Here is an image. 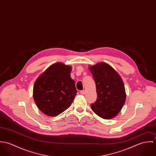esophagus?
<instances>
[{"label":"esophagus","mask_w":156,"mask_h":156,"mask_svg":"<svg viewBox=\"0 0 156 156\" xmlns=\"http://www.w3.org/2000/svg\"><path fill=\"white\" fill-rule=\"evenodd\" d=\"M80 94L82 95H85L86 94V90H81L80 91Z\"/></svg>","instance_id":"34e87169"}]
</instances>
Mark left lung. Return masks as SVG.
I'll return each mask as SVG.
<instances>
[{"label":"left lung","instance_id":"8db88e82","mask_svg":"<svg viewBox=\"0 0 156 156\" xmlns=\"http://www.w3.org/2000/svg\"><path fill=\"white\" fill-rule=\"evenodd\" d=\"M96 85L97 99L91 105L93 112L100 117L109 119L122 109L126 93L122 78L109 64L100 62L89 66Z\"/></svg>","mask_w":156,"mask_h":156}]
</instances>
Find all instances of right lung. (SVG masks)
Masks as SVG:
<instances>
[{
	"label": "right lung",
	"mask_w": 156,
	"mask_h": 156,
	"mask_svg": "<svg viewBox=\"0 0 156 156\" xmlns=\"http://www.w3.org/2000/svg\"><path fill=\"white\" fill-rule=\"evenodd\" d=\"M72 67L58 62L48 67L35 82L33 97L38 109L56 116L71 106L77 90L70 74Z\"/></svg>",
	"instance_id": "1"
}]
</instances>
